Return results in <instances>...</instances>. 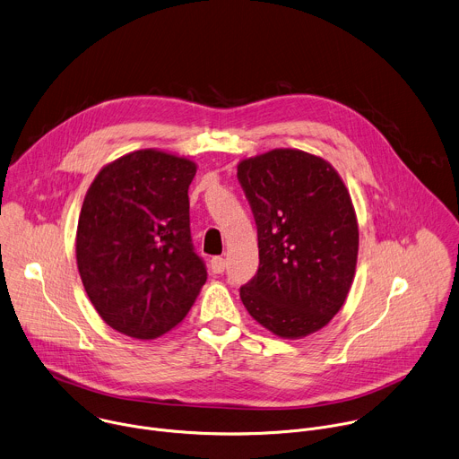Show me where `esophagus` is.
Wrapping results in <instances>:
<instances>
[{"mask_svg":"<svg viewBox=\"0 0 459 459\" xmlns=\"http://www.w3.org/2000/svg\"><path fill=\"white\" fill-rule=\"evenodd\" d=\"M210 267H212L213 273L221 274V273H224V269H226V260H224L222 256H213L212 262H210Z\"/></svg>","mask_w":459,"mask_h":459,"instance_id":"esophagus-1","label":"esophagus"}]
</instances>
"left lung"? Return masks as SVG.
Returning <instances> with one entry per match:
<instances>
[{
	"label": "left lung",
	"instance_id": "1",
	"mask_svg": "<svg viewBox=\"0 0 459 459\" xmlns=\"http://www.w3.org/2000/svg\"><path fill=\"white\" fill-rule=\"evenodd\" d=\"M237 177L255 215L260 258L240 288L242 304L281 338L320 331L342 309L358 258V221L342 177L297 148L242 159Z\"/></svg>",
	"mask_w": 459,
	"mask_h": 459
}]
</instances>
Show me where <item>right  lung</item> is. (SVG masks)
<instances>
[{"label": "right lung", "mask_w": 459, "mask_h": 459, "mask_svg": "<svg viewBox=\"0 0 459 459\" xmlns=\"http://www.w3.org/2000/svg\"><path fill=\"white\" fill-rule=\"evenodd\" d=\"M195 173L185 155L135 150L103 166L84 195L77 269L91 306L121 334H166L185 320L208 279L190 233Z\"/></svg>", "instance_id": "right-lung-1"}]
</instances>
